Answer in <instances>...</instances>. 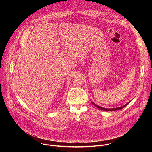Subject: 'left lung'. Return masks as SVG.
Segmentation results:
<instances>
[{"label": "left lung", "mask_w": 152, "mask_h": 152, "mask_svg": "<svg viewBox=\"0 0 152 152\" xmlns=\"http://www.w3.org/2000/svg\"><path fill=\"white\" fill-rule=\"evenodd\" d=\"M91 103H93V104L96 107H97V108H99V109H100V110H102V111H117V110H119L122 109V108H123V107H124L126 106H127V105L130 103V102H128L127 103L125 104L124 105L122 106L118 107H115V108H110V109H107V108H104V107H101V106H99V105H97V104H95L94 103H93V102H91Z\"/></svg>", "instance_id": "8db88e82"}]
</instances>
